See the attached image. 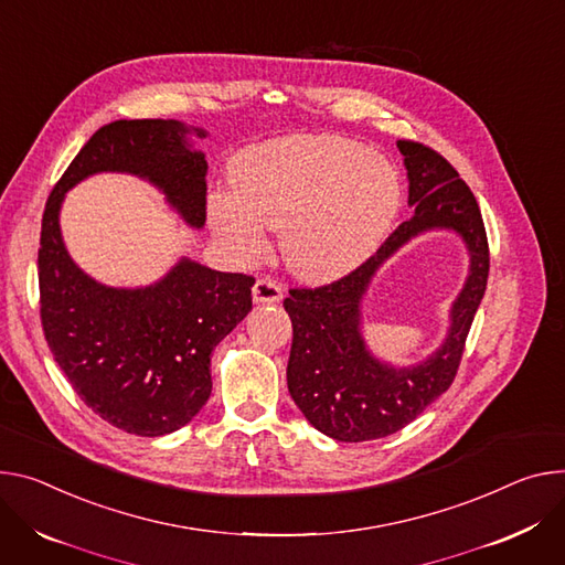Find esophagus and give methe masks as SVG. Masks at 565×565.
<instances>
[{
  "label": "esophagus",
  "mask_w": 565,
  "mask_h": 565,
  "mask_svg": "<svg viewBox=\"0 0 565 565\" xmlns=\"http://www.w3.org/2000/svg\"><path fill=\"white\" fill-rule=\"evenodd\" d=\"M284 290L273 279H259L252 286V299L254 303H277L281 301Z\"/></svg>",
  "instance_id": "1"
}]
</instances>
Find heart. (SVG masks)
Wrapping results in <instances>:
<instances>
[{
    "mask_svg": "<svg viewBox=\"0 0 565 565\" xmlns=\"http://www.w3.org/2000/svg\"><path fill=\"white\" fill-rule=\"evenodd\" d=\"M234 193L210 195L216 236L243 259H259L266 230H279L286 268L306 281H333L376 252L403 186L376 150L335 135H292L243 150Z\"/></svg>",
    "mask_w": 565,
    "mask_h": 565,
    "instance_id": "b5f03b06",
    "label": "heart"
}]
</instances>
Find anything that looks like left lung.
I'll return each mask as SVG.
<instances>
[{
  "label": "left lung",
  "instance_id": "8db88e82",
  "mask_svg": "<svg viewBox=\"0 0 565 565\" xmlns=\"http://www.w3.org/2000/svg\"><path fill=\"white\" fill-rule=\"evenodd\" d=\"M407 171L401 223L379 252L351 275L322 288H292L284 309L292 322L288 392L313 428L338 441H370L415 422L452 383L461 351L487 290L489 245L476 195L433 148L398 139ZM455 231L470 252V275L449 315L445 342L415 366H392L362 335V301L382 264L413 237Z\"/></svg>",
  "mask_w": 565,
  "mask_h": 565
}]
</instances>
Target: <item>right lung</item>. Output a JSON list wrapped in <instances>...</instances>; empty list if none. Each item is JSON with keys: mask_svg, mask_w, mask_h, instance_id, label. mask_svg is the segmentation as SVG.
Here are the masks:
<instances>
[{"mask_svg": "<svg viewBox=\"0 0 565 565\" xmlns=\"http://www.w3.org/2000/svg\"><path fill=\"white\" fill-rule=\"evenodd\" d=\"M175 119L113 121L96 130L51 191L38 249L40 318L54 361L87 407L119 430L160 437L186 426L212 394V351L252 311L254 279L189 256L158 281L115 288L70 256L61 210L96 173H128L156 186L193 230L204 225L207 160Z\"/></svg>", "mask_w": 565, "mask_h": 565, "instance_id": "1", "label": "right lung"}]
</instances>
